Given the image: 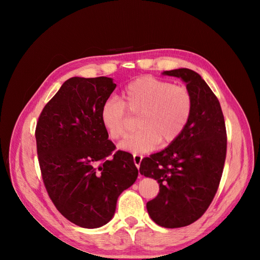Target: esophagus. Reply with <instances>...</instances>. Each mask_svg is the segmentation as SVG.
I'll return each mask as SVG.
<instances>
[{"label": "esophagus", "mask_w": 260, "mask_h": 260, "mask_svg": "<svg viewBox=\"0 0 260 260\" xmlns=\"http://www.w3.org/2000/svg\"><path fill=\"white\" fill-rule=\"evenodd\" d=\"M142 158H143V156H142V155H139V154H134L133 159H134V163H135V165H136V168H137V169L140 168L141 162H142Z\"/></svg>", "instance_id": "esophagus-1"}]
</instances>
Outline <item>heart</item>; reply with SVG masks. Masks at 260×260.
I'll use <instances>...</instances> for the list:
<instances>
[{"label":"heart","instance_id":"obj_1","mask_svg":"<svg viewBox=\"0 0 260 260\" xmlns=\"http://www.w3.org/2000/svg\"><path fill=\"white\" fill-rule=\"evenodd\" d=\"M126 110L131 115H139V131L127 136L120 148L147 153L155 150L159 142L168 145L182 135L191 118L193 98L186 87L152 76L131 81L121 90L120 99L110 97L101 108L102 124L114 141L124 137L128 128Z\"/></svg>","mask_w":260,"mask_h":260}]
</instances>
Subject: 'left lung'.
I'll return each instance as SVG.
<instances>
[{"label": "left lung", "instance_id": "obj_1", "mask_svg": "<svg viewBox=\"0 0 260 260\" xmlns=\"http://www.w3.org/2000/svg\"><path fill=\"white\" fill-rule=\"evenodd\" d=\"M163 75L185 82L193 98L192 115L178 140L142 159L140 173L159 184L158 194L146 203L151 219L164 228H181L201 218L217 193L227 132L218 98L200 75L186 68Z\"/></svg>", "mask_w": 260, "mask_h": 260}]
</instances>
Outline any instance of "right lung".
<instances>
[{"instance_id": "right-lung-1", "label": "right lung", "mask_w": 260, "mask_h": 260, "mask_svg": "<svg viewBox=\"0 0 260 260\" xmlns=\"http://www.w3.org/2000/svg\"><path fill=\"white\" fill-rule=\"evenodd\" d=\"M116 84L108 77H73L39 116L36 140L43 183L58 211L82 228L113 218L119 194L139 175L133 155L116 146L101 120Z\"/></svg>"}]
</instances>
